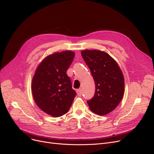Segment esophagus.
Returning <instances> with one entry per match:
<instances>
[{
  "label": "esophagus",
  "mask_w": 154,
  "mask_h": 154,
  "mask_svg": "<svg viewBox=\"0 0 154 154\" xmlns=\"http://www.w3.org/2000/svg\"><path fill=\"white\" fill-rule=\"evenodd\" d=\"M76 92H77V95H78L79 96H82V89H77V90L76 91Z\"/></svg>",
  "instance_id": "obj_1"
}]
</instances>
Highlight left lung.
I'll return each mask as SVG.
<instances>
[{"label": "left lung", "instance_id": "obj_1", "mask_svg": "<svg viewBox=\"0 0 154 154\" xmlns=\"http://www.w3.org/2000/svg\"><path fill=\"white\" fill-rule=\"evenodd\" d=\"M81 54L91 72L96 86L93 98L87 103L96 114L106 115L116 109L123 98V73L116 61L105 51L86 49Z\"/></svg>", "mask_w": 154, "mask_h": 154}]
</instances>
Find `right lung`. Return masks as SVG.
<instances>
[{
	"label": "right lung",
	"instance_id": "right-lung-1",
	"mask_svg": "<svg viewBox=\"0 0 154 154\" xmlns=\"http://www.w3.org/2000/svg\"><path fill=\"white\" fill-rule=\"evenodd\" d=\"M74 56L72 51L46 56L40 63L32 79V92L35 103L54 117L67 113L76 96L66 74Z\"/></svg>",
	"mask_w": 154,
	"mask_h": 154
}]
</instances>
